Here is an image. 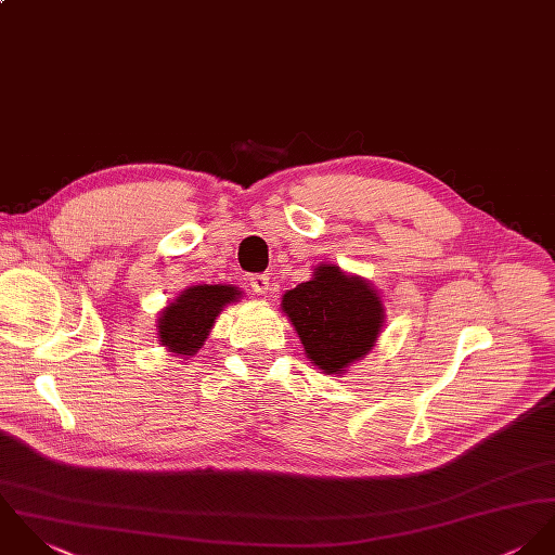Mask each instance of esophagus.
I'll return each mask as SVG.
<instances>
[{"label": "esophagus", "instance_id": "esophagus-1", "mask_svg": "<svg viewBox=\"0 0 555 555\" xmlns=\"http://www.w3.org/2000/svg\"><path fill=\"white\" fill-rule=\"evenodd\" d=\"M248 281H250V287H253L255 294H268L270 279L266 274H253Z\"/></svg>", "mask_w": 555, "mask_h": 555}]
</instances>
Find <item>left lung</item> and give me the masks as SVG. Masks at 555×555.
Returning a JSON list of instances; mask_svg holds the SVG:
<instances>
[{
	"label": "left lung",
	"instance_id": "1",
	"mask_svg": "<svg viewBox=\"0 0 555 555\" xmlns=\"http://www.w3.org/2000/svg\"><path fill=\"white\" fill-rule=\"evenodd\" d=\"M307 356L326 373H338L369 353L382 331L384 309L377 294L336 266H320L311 281L283 296Z\"/></svg>",
	"mask_w": 555,
	"mask_h": 555
}]
</instances>
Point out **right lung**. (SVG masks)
Instances as JSON below:
<instances>
[{"label": "right lung", "instance_id": "obj_1", "mask_svg": "<svg viewBox=\"0 0 555 555\" xmlns=\"http://www.w3.org/2000/svg\"><path fill=\"white\" fill-rule=\"evenodd\" d=\"M237 292L227 285H195L171 302L158 322L160 343L173 353L193 356L219 318L222 307L233 302Z\"/></svg>", "mask_w": 555, "mask_h": 555}]
</instances>
